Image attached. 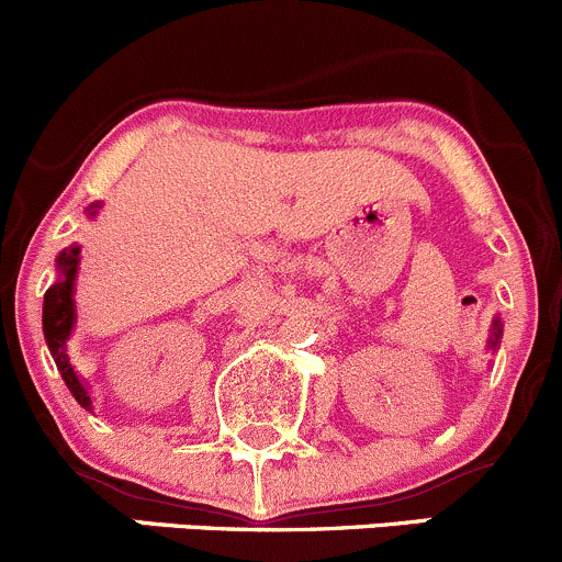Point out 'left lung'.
I'll use <instances>...</instances> for the list:
<instances>
[{
    "label": "left lung",
    "instance_id": "obj_1",
    "mask_svg": "<svg viewBox=\"0 0 562 562\" xmlns=\"http://www.w3.org/2000/svg\"><path fill=\"white\" fill-rule=\"evenodd\" d=\"M492 328H495V331H492L490 345H492V348H497V342H501V334H503V323L495 321V326H492Z\"/></svg>",
    "mask_w": 562,
    "mask_h": 562
}]
</instances>
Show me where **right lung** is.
I'll return each mask as SVG.
<instances>
[{"label":"right lung","instance_id":"1","mask_svg":"<svg viewBox=\"0 0 562 562\" xmlns=\"http://www.w3.org/2000/svg\"><path fill=\"white\" fill-rule=\"evenodd\" d=\"M78 252H81L78 247H67L65 252L59 255V260H56V263H59L61 277H59V282H54V285L45 291L43 331H45V342H48V348H50V356H54V361H56V367H59L61 378H65L67 389L72 391V396L78 400V405L92 407L87 389L81 386L78 375L72 372V364H70V359H67V350H65V342H67V337H70V328H72V315H76V310H72V280H76Z\"/></svg>","mask_w":562,"mask_h":562}]
</instances>
